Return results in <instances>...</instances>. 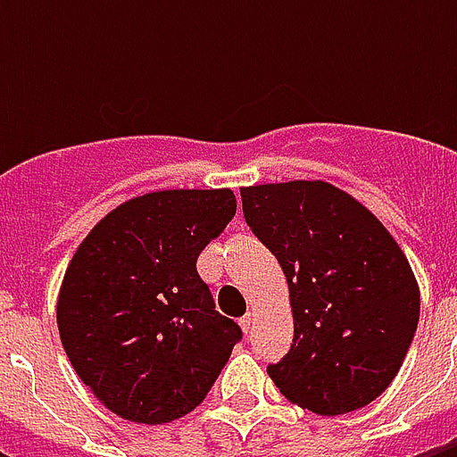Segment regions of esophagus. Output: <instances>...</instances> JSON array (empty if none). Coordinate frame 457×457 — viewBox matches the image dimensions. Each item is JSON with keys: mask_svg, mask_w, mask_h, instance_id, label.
I'll return each mask as SVG.
<instances>
[{"mask_svg": "<svg viewBox=\"0 0 457 457\" xmlns=\"http://www.w3.org/2000/svg\"><path fill=\"white\" fill-rule=\"evenodd\" d=\"M253 320H256V318H253V312H246V315L239 320V325H242V329L246 334H251V329H253Z\"/></svg>", "mask_w": 457, "mask_h": 457, "instance_id": "obj_1", "label": "esophagus"}]
</instances>
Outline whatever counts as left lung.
Instances as JSON below:
<instances>
[{"label":"left lung","instance_id":"left-lung-1","mask_svg":"<svg viewBox=\"0 0 457 457\" xmlns=\"http://www.w3.org/2000/svg\"><path fill=\"white\" fill-rule=\"evenodd\" d=\"M242 206L289 285L294 341L268 365L279 394L318 415L372 403L418 329L403 251L368 208L320 179L246 187Z\"/></svg>","mask_w":457,"mask_h":457}]
</instances>
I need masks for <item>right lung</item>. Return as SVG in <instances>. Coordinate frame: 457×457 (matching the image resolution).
Listing matches in <instances>:
<instances>
[{
    "mask_svg": "<svg viewBox=\"0 0 457 457\" xmlns=\"http://www.w3.org/2000/svg\"><path fill=\"white\" fill-rule=\"evenodd\" d=\"M235 211L229 189L145 194L111 211L75 251L56 305L61 344L111 412L145 425L182 418L242 341L196 272Z\"/></svg>",
    "mask_w": 457,
    "mask_h": 457,
    "instance_id": "add662e5",
    "label": "right lung"
}]
</instances>
